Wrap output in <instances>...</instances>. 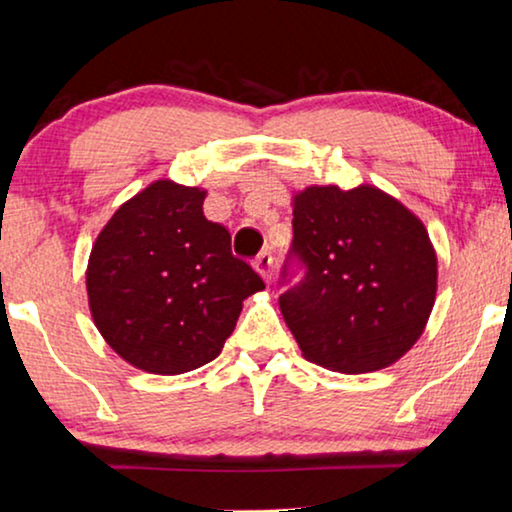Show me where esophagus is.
Instances as JSON below:
<instances>
[{
	"instance_id": "34e87169",
	"label": "esophagus",
	"mask_w": 512,
	"mask_h": 512,
	"mask_svg": "<svg viewBox=\"0 0 512 512\" xmlns=\"http://www.w3.org/2000/svg\"><path fill=\"white\" fill-rule=\"evenodd\" d=\"M252 267L257 269V274H260L264 281H271V271H274V255H271L269 250H264L257 255V260L252 262Z\"/></svg>"
}]
</instances>
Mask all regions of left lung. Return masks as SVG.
<instances>
[{
	"label": "left lung",
	"instance_id": "left-lung-1",
	"mask_svg": "<svg viewBox=\"0 0 512 512\" xmlns=\"http://www.w3.org/2000/svg\"><path fill=\"white\" fill-rule=\"evenodd\" d=\"M302 281L278 304L302 356L342 374L393 365L421 337L438 290L424 222L372 185L306 187L292 196ZM288 281V264L283 283Z\"/></svg>",
	"mask_w": 512,
	"mask_h": 512
}]
</instances>
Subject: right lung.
<instances>
[{"label":"right lung","mask_w":512,"mask_h":512,"mask_svg":"<svg viewBox=\"0 0 512 512\" xmlns=\"http://www.w3.org/2000/svg\"><path fill=\"white\" fill-rule=\"evenodd\" d=\"M206 189L156 180L95 238L88 309L105 342L149 374H182L220 356L243 299L264 290L231 236L203 215Z\"/></svg>","instance_id":"right-lung-1"}]
</instances>
